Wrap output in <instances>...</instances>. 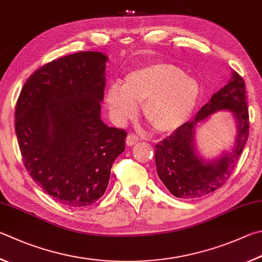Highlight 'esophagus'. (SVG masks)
I'll use <instances>...</instances> for the list:
<instances>
[{
  "label": "esophagus",
  "instance_id": "1",
  "mask_svg": "<svg viewBox=\"0 0 262 262\" xmlns=\"http://www.w3.org/2000/svg\"><path fill=\"white\" fill-rule=\"evenodd\" d=\"M137 142H139V137H137L136 135H134V134H128L127 135V139H126V143H127V145H134V144H136Z\"/></svg>",
  "mask_w": 262,
  "mask_h": 262
}]
</instances>
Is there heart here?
<instances>
[{
    "label": "heart",
    "mask_w": 262,
    "mask_h": 262,
    "mask_svg": "<svg viewBox=\"0 0 262 262\" xmlns=\"http://www.w3.org/2000/svg\"><path fill=\"white\" fill-rule=\"evenodd\" d=\"M199 95L197 80L183 74L179 66L155 63L133 70L123 79L122 88H108L105 99L118 123L135 118L137 105L143 104V115L152 128L168 133L188 120Z\"/></svg>",
    "instance_id": "heart-1"
}]
</instances>
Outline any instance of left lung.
<instances>
[{"mask_svg":"<svg viewBox=\"0 0 262 262\" xmlns=\"http://www.w3.org/2000/svg\"><path fill=\"white\" fill-rule=\"evenodd\" d=\"M228 110L235 118L237 134L233 150L220 159L205 162L194 147L198 122L214 112ZM250 120L245 82L232 70L228 83L211 97L193 120L183 123L155 146L157 173L170 193L178 198H198L215 191L230 178L249 137Z\"/></svg>","mask_w":262,"mask_h":262,"instance_id":"obj_1","label":"left lung"}]
</instances>
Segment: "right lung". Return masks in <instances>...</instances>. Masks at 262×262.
<instances>
[{"label":"right lung","mask_w":262,"mask_h":262,"mask_svg":"<svg viewBox=\"0 0 262 262\" xmlns=\"http://www.w3.org/2000/svg\"><path fill=\"white\" fill-rule=\"evenodd\" d=\"M106 60L98 51L60 57L30 75L19 94L15 129L24 165L63 205L97 202L125 151L126 130L101 119Z\"/></svg>","instance_id":"add662e5"}]
</instances>
